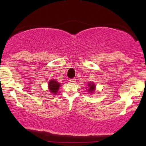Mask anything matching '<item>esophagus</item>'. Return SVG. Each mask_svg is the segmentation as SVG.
I'll use <instances>...</instances> for the list:
<instances>
[{
	"instance_id": "esophagus-1",
	"label": "esophagus",
	"mask_w": 146,
	"mask_h": 146,
	"mask_svg": "<svg viewBox=\"0 0 146 146\" xmlns=\"http://www.w3.org/2000/svg\"><path fill=\"white\" fill-rule=\"evenodd\" d=\"M70 80V82H76V79L75 78H72V79H70L69 80Z\"/></svg>"
}]
</instances>
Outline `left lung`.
<instances>
[{"label":"left lung","mask_w":146,"mask_h":146,"mask_svg":"<svg viewBox=\"0 0 146 146\" xmlns=\"http://www.w3.org/2000/svg\"><path fill=\"white\" fill-rule=\"evenodd\" d=\"M88 93L90 94H93L95 90H96V84L94 82H90L88 83Z\"/></svg>","instance_id":"1"}]
</instances>
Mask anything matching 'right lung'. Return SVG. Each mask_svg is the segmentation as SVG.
Listing matches in <instances>:
<instances>
[{
    "label": "right lung",
    "instance_id": "1",
    "mask_svg": "<svg viewBox=\"0 0 146 146\" xmlns=\"http://www.w3.org/2000/svg\"><path fill=\"white\" fill-rule=\"evenodd\" d=\"M48 90L50 92L53 96L56 95L58 93V91L60 87V84L58 82H57L54 79H52L50 80H49L48 84Z\"/></svg>",
    "mask_w": 146,
    "mask_h": 146
}]
</instances>
